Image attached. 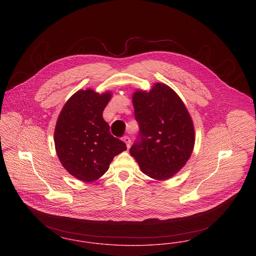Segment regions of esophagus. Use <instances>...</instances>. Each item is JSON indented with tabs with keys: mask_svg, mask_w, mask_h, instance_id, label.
I'll return each instance as SVG.
<instances>
[{
	"mask_svg": "<svg viewBox=\"0 0 256 256\" xmlns=\"http://www.w3.org/2000/svg\"><path fill=\"white\" fill-rule=\"evenodd\" d=\"M122 140L126 144L127 148H130V144H131V140H130V138L128 136H124L122 138Z\"/></svg>",
	"mask_w": 256,
	"mask_h": 256,
	"instance_id": "esophagus-1",
	"label": "esophagus"
}]
</instances>
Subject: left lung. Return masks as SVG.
<instances>
[{"instance_id":"left-lung-1","label":"left lung","mask_w":256,"mask_h":256,"mask_svg":"<svg viewBox=\"0 0 256 256\" xmlns=\"http://www.w3.org/2000/svg\"><path fill=\"white\" fill-rule=\"evenodd\" d=\"M140 132L130 148L146 176L164 180L180 170L192 154L195 134L184 104L169 86L156 84L133 95Z\"/></svg>"}]
</instances>
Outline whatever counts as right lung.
Returning a JSON list of instances; mask_svg holds the SVG:
<instances>
[{"instance_id":"right-lung-1","label":"right lung","mask_w":256,"mask_h":256,"mask_svg":"<svg viewBox=\"0 0 256 256\" xmlns=\"http://www.w3.org/2000/svg\"><path fill=\"white\" fill-rule=\"evenodd\" d=\"M110 93L91 89L74 93L61 110L54 132L56 152L63 167L84 182H94L108 170L126 144L112 136L102 112Z\"/></svg>"}]
</instances>
